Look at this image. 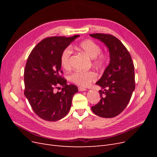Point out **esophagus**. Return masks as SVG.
Segmentation results:
<instances>
[{
	"label": "esophagus",
	"instance_id": "1",
	"mask_svg": "<svg viewBox=\"0 0 157 157\" xmlns=\"http://www.w3.org/2000/svg\"><path fill=\"white\" fill-rule=\"evenodd\" d=\"M78 90L79 91H85V90H86V89L82 87H78Z\"/></svg>",
	"mask_w": 157,
	"mask_h": 157
}]
</instances>
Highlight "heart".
Returning <instances> with one entry per match:
<instances>
[{"label": "heart", "instance_id": "obj_1", "mask_svg": "<svg viewBox=\"0 0 157 157\" xmlns=\"http://www.w3.org/2000/svg\"><path fill=\"white\" fill-rule=\"evenodd\" d=\"M80 49L85 54L92 58L93 63L98 67H102L107 61V56L101 53L100 46L92 40L87 39L82 41L78 45ZM72 50L70 47L65 48L60 57V63L65 69H69L71 67V57L72 55ZM69 78L71 82L80 86H86L96 78V75L94 71H75L71 73Z\"/></svg>", "mask_w": 157, "mask_h": 157}]
</instances>
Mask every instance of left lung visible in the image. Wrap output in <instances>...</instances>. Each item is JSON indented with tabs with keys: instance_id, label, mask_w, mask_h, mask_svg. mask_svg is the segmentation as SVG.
I'll list each match as a JSON object with an SVG mask.
<instances>
[{
	"instance_id": "8db88e82",
	"label": "left lung",
	"mask_w": 157,
	"mask_h": 157,
	"mask_svg": "<svg viewBox=\"0 0 157 157\" xmlns=\"http://www.w3.org/2000/svg\"><path fill=\"white\" fill-rule=\"evenodd\" d=\"M90 35L103 42L110 54V63L96 82L102 88L99 91L100 101L91 109L99 117H115L124 110L135 89L134 63L129 52L115 36L103 33Z\"/></svg>"
}]
</instances>
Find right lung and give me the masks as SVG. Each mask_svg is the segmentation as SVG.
Instances as JSON below:
<instances>
[{"label":"right lung","mask_w":157,"mask_h":157,"mask_svg":"<svg viewBox=\"0 0 157 157\" xmlns=\"http://www.w3.org/2000/svg\"><path fill=\"white\" fill-rule=\"evenodd\" d=\"M78 36L45 38L28 57L24 70V94L33 111L44 121L55 122L67 115L73 97L78 92L77 86L68 85L61 76L60 57L63 50ZM59 86L63 87L62 91L55 93Z\"/></svg>","instance_id":"right-lung-1"}]
</instances>
